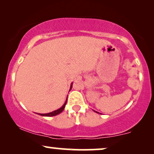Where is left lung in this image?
<instances>
[{
  "label": "left lung",
  "instance_id": "8db88e82",
  "mask_svg": "<svg viewBox=\"0 0 154 154\" xmlns=\"http://www.w3.org/2000/svg\"><path fill=\"white\" fill-rule=\"evenodd\" d=\"M93 111H94V110H93ZM94 111V112H96V113H98V112H97V111Z\"/></svg>",
  "mask_w": 154,
  "mask_h": 154
}]
</instances>
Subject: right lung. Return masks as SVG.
I'll list each match as a JSON object with an SVG mask.
<instances>
[{
	"label": "right lung",
	"instance_id": "1",
	"mask_svg": "<svg viewBox=\"0 0 154 154\" xmlns=\"http://www.w3.org/2000/svg\"><path fill=\"white\" fill-rule=\"evenodd\" d=\"M72 85H73V83H71V87H70V90H69V91L71 90V88H72ZM66 102H67V97H66V100L65 101L64 104H63V106L62 107H60V109H58L57 110H55L54 111H52V112L50 113H38V114L40 115V116H48V117H51V116H57L58 114H60V113H62L63 110H64V108H65V106H66Z\"/></svg>",
	"mask_w": 154,
	"mask_h": 154
}]
</instances>
